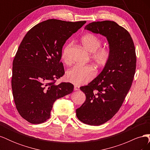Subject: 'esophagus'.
Masks as SVG:
<instances>
[{
  "label": "esophagus",
  "mask_w": 150,
  "mask_h": 150,
  "mask_svg": "<svg viewBox=\"0 0 150 150\" xmlns=\"http://www.w3.org/2000/svg\"><path fill=\"white\" fill-rule=\"evenodd\" d=\"M74 91H78V90H79V86H74Z\"/></svg>",
  "instance_id": "1"
}]
</instances>
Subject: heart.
Returning <instances> with one entry per match:
<instances>
[{
    "label": "heart",
    "mask_w": 150,
    "mask_h": 150,
    "mask_svg": "<svg viewBox=\"0 0 150 150\" xmlns=\"http://www.w3.org/2000/svg\"><path fill=\"white\" fill-rule=\"evenodd\" d=\"M85 49L91 53V58L99 67L106 66L111 57V50L108 47H100L102 41L100 38L93 34H86L81 39ZM72 43L67 44L63 48L61 58L63 62H69V53ZM96 74V70L91 65L74 66L68 70L66 77L69 82L75 85H83L91 81Z\"/></svg>",
    "instance_id": "obj_1"
}]
</instances>
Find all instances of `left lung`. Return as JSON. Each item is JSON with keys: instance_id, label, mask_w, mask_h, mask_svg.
Listing matches in <instances>:
<instances>
[{"instance_id": "left-lung-1", "label": "left lung", "mask_w": 150, "mask_h": 150, "mask_svg": "<svg viewBox=\"0 0 150 150\" xmlns=\"http://www.w3.org/2000/svg\"><path fill=\"white\" fill-rule=\"evenodd\" d=\"M84 29L106 37L111 50L110 59L101 73L80 88L86 101L76 111L81 122L99 126L111 120L122 106L133 83L137 57L131 35L115 22H93Z\"/></svg>"}]
</instances>
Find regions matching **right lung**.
Instances as JSON below:
<instances>
[{
  "mask_svg": "<svg viewBox=\"0 0 150 150\" xmlns=\"http://www.w3.org/2000/svg\"><path fill=\"white\" fill-rule=\"evenodd\" d=\"M86 21L49 19L35 25L22 39L13 61L12 89L19 115L32 124H40L51 116L56 99L71 94L69 83L56 84L64 74L62 47Z\"/></svg>",
  "mask_w": 150,
  "mask_h": 150,
  "instance_id": "add662e5",
  "label": "right lung"
}]
</instances>
